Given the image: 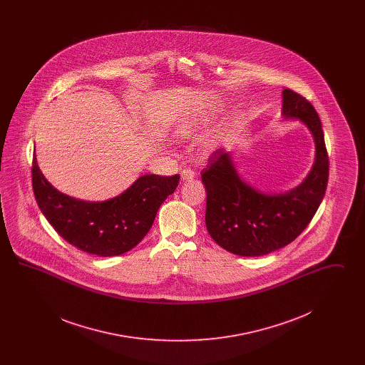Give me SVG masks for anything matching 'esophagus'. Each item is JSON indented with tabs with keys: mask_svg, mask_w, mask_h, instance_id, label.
Returning a JSON list of instances; mask_svg holds the SVG:
<instances>
[{
	"mask_svg": "<svg viewBox=\"0 0 365 365\" xmlns=\"http://www.w3.org/2000/svg\"><path fill=\"white\" fill-rule=\"evenodd\" d=\"M180 178H182V180H191L195 178V173L190 168H185L180 171Z\"/></svg>",
	"mask_w": 365,
	"mask_h": 365,
	"instance_id": "34e87169",
	"label": "esophagus"
}]
</instances>
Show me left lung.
Here are the masks:
<instances>
[{"label": "left lung", "instance_id": "obj_1", "mask_svg": "<svg viewBox=\"0 0 365 365\" xmlns=\"http://www.w3.org/2000/svg\"><path fill=\"white\" fill-rule=\"evenodd\" d=\"M282 115L305 123L314 139L312 170L299 186L283 194L256 190L240 178L230 153L223 149L209 157L201 173L207 190L209 235L238 256H264L293 242L311 223L326 194L329 155L316 109L298 93L284 88Z\"/></svg>", "mask_w": 365, "mask_h": 365}]
</instances>
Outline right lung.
I'll list each match as a JSON object with an SVG mask.
<instances>
[{
  "instance_id": "obj_1",
  "label": "right lung",
  "mask_w": 365,
  "mask_h": 365,
  "mask_svg": "<svg viewBox=\"0 0 365 365\" xmlns=\"http://www.w3.org/2000/svg\"><path fill=\"white\" fill-rule=\"evenodd\" d=\"M31 174L36 204L58 235L79 250L101 257L119 256L137 246L179 183V175H143L120 195L90 202L54 189L35 156Z\"/></svg>"
}]
</instances>
